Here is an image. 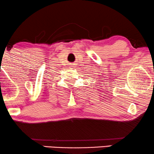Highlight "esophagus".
Here are the masks:
<instances>
[{
  "label": "esophagus",
  "mask_w": 154,
  "mask_h": 154,
  "mask_svg": "<svg viewBox=\"0 0 154 154\" xmlns=\"http://www.w3.org/2000/svg\"><path fill=\"white\" fill-rule=\"evenodd\" d=\"M71 66H72V65H71Z\"/></svg>",
  "instance_id": "1"
}]
</instances>
